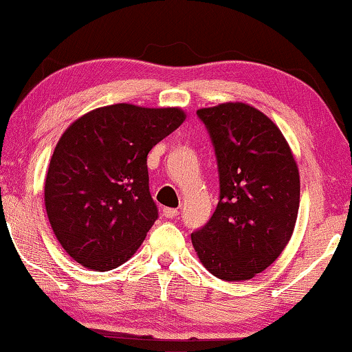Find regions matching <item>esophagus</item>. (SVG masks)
Masks as SVG:
<instances>
[{"label":"esophagus","mask_w":352,"mask_h":352,"mask_svg":"<svg viewBox=\"0 0 352 352\" xmlns=\"http://www.w3.org/2000/svg\"><path fill=\"white\" fill-rule=\"evenodd\" d=\"M177 214H179V211L175 210V208H165V210H164V216L166 219H175Z\"/></svg>","instance_id":"34e87169"}]
</instances>
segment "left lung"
I'll return each instance as SVG.
<instances>
[{
  "label": "left lung",
  "mask_w": 352,
  "mask_h": 352,
  "mask_svg": "<svg viewBox=\"0 0 352 352\" xmlns=\"http://www.w3.org/2000/svg\"><path fill=\"white\" fill-rule=\"evenodd\" d=\"M197 116L216 154L219 201L190 235L192 244L214 276L248 281L276 261L292 236L298 168L278 126L252 106L223 103Z\"/></svg>",
  "instance_id": "1"
}]
</instances>
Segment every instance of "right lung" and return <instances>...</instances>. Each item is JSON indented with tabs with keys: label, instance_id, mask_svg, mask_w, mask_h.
Returning a JSON list of instances; mask_svg holds the SVG:
<instances>
[{
	"label": "right lung",
	"instance_id": "right-lung-1",
	"mask_svg": "<svg viewBox=\"0 0 352 352\" xmlns=\"http://www.w3.org/2000/svg\"><path fill=\"white\" fill-rule=\"evenodd\" d=\"M186 119L179 108L111 104L69 125L45 176V211L63 249L108 272L136 252L159 217L147 154Z\"/></svg>",
	"mask_w": 352,
	"mask_h": 352
}]
</instances>
